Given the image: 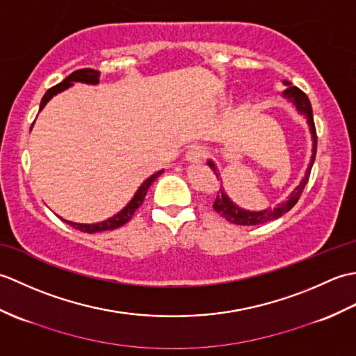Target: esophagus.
Segmentation results:
<instances>
[{
    "label": "esophagus",
    "mask_w": 356,
    "mask_h": 356,
    "mask_svg": "<svg viewBox=\"0 0 356 356\" xmlns=\"http://www.w3.org/2000/svg\"><path fill=\"white\" fill-rule=\"evenodd\" d=\"M185 157H186L188 162L200 163V162H203V159L207 157V148L202 147V145H193V147L188 148Z\"/></svg>",
    "instance_id": "34e87169"
}]
</instances>
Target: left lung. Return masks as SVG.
I'll list each match as a JSON object with an SVG mask.
<instances>
[{"instance_id": "left-lung-1", "label": "left lung", "mask_w": 356, "mask_h": 356, "mask_svg": "<svg viewBox=\"0 0 356 356\" xmlns=\"http://www.w3.org/2000/svg\"><path fill=\"white\" fill-rule=\"evenodd\" d=\"M289 87L284 90V97L287 99H291L297 110L301 113V115H305L307 118V122L311 125V133H312V139H314V149H312V159H311V165H309V168L305 174V179L301 180V184L295 188L293 193L291 194L289 200L283 202L282 205H278L274 209H264V211H259V213H251V211H245L238 208L237 205H234V203L229 200L228 195L223 193V190H220V193H217L214 203H213V208L217 211L218 214H220L226 220L234 223V225H263V223H268L270 220H275V218L282 217L283 214H286L287 211H291L295 203L298 202V199L301 197V194H303L305 186L309 180V176H311V170H312V165L315 161V154H316V130H315V124H314V115H312V105L311 101H309V97L306 96L305 92H301L298 87H291L289 82H284ZM211 168H213L216 177L218 180V172L217 168L214 166L213 162H208Z\"/></svg>"}]
</instances>
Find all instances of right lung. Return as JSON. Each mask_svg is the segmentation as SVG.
I'll return each mask as SVG.
<instances>
[{
	"mask_svg": "<svg viewBox=\"0 0 356 356\" xmlns=\"http://www.w3.org/2000/svg\"><path fill=\"white\" fill-rule=\"evenodd\" d=\"M73 82H87V84H97V82H99V72L93 70V69H79V70H74V72L70 73L69 76H67L63 82H59L58 86H55V87H51V88L47 90V93H45V95L42 96V99H41L40 110L44 108V105L47 104L53 96H55V95L59 93V92H63V90H65V88H69V87L73 84ZM162 172H163V170L157 171L156 174H153V176L148 177V179L145 180V182H143V184L140 185L138 193L134 194V197L131 199V202L128 203V205H127L122 211H120L119 214H116L115 217L108 218V220L101 222V223H95V225L73 223V222H67V220H64V222H67L70 226H73L74 229H79V231H82V232H88V234L101 232V231H111V229L119 228V226L125 225L128 220H131L133 214H134L136 211H138V208L142 205L143 199H145L148 188L151 186V184H153L159 176H161Z\"/></svg>",
	"mask_w": 356,
	"mask_h": 356,
	"instance_id": "right-lung-1",
	"label": "right lung"
}]
</instances>
